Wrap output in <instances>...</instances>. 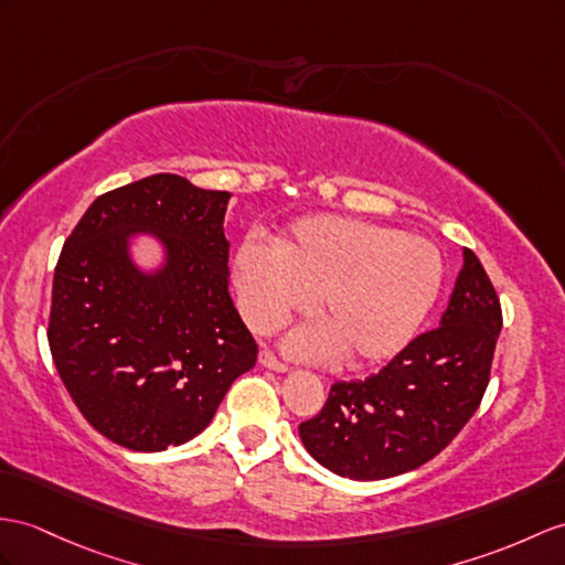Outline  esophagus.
<instances>
[{
  "label": "esophagus",
  "instance_id": "obj_1",
  "mask_svg": "<svg viewBox=\"0 0 565 565\" xmlns=\"http://www.w3.org/2000/svg\"><path fill=\"white\" fill-rule=\"evenodd\" d=\"M258 364H260V366H266V369H270V371H278V374H285V371L290 369V366H287L285 362H280L278 356H275V354H273L270 350H266V348L258 352Z\"/></svg>",
  "mask_w": 565,
  "mask_h": 565
}]
</instances>
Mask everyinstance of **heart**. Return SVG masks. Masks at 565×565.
<instances>
[{"mask_svg": "<svg viewBox=\"0 0 565 565\" xmlns=\"http://www.w3.org/2000/svg\"><path fill=\"white\" fill-rule=\"evenodd\" d=\"M235 280L246 323L270 333L313 297L319 326L287 340L299 356L348 366L386 362L415 338L444 285V258L429 239L340 215L297 220L270 246L244 239Z\"/></svg>", "mask_w": 565, "mask_h": 565, "instance_id": "obj_1", "label": "heart"}]
</instances>
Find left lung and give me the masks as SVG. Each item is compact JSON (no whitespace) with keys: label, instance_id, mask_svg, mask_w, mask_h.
I'll list each match as a JSON object with an SVG mask.
<instances>
[{"label":"left lung","instance_id":"8db88e82","mask_svg":"<svg viewBox=\"0 0 565 565\" xmlns=\"http://www.w3.org/2000/svg\"><path fill=\"white\" fill-rule=\"evenodd\" d=\"M501 326L499 295L479 258L465 249L441 323L379 374L333 383L319 415L299 424L301 444L340 477L371 481L417 470L477 412Z\"/></svg>","mask_w":565,"mask_h":565}]
</instances>
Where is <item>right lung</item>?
Wrapping results in <instances>:
<instances>
[{"instance_id":"add662e5","label":"right lung","mask_w":565,"mask_h":565,"mask_svg":"<svg viewBox=\"0 0 565 565\" xmlns=\"http://www.w3.org/2000/svg\"><path fill=\"white\" fill-rule=\"evenodd\" d=\"M230 196L153 174L95 199L64 242L50 352L81 415L113 444H186L256 364L258 345L227 292ZM136 234L163 244L158 271L132 264Z\"/></svg>"}]
</instances>
